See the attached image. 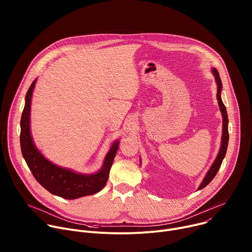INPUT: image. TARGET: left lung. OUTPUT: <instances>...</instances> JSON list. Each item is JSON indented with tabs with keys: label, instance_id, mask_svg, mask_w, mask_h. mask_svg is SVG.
Wrapping results in <instances>:
<instances>
[{
	"label": "left lung",
	"instance_id": "left-lung-1",
	"mask_svg": "<svg viewBox=\"0 0 252 252\" xmlns=\"http://www.w3.org/2000/svg\"><path fill=\"white\" fill-rule=\"evenodd\" d=\"M212 74L214 76V79H215V82H217V85H218V94H217V96H218V100H219V104H220V112H221V115H222V138H221V146H220V150L219 152V155L217 157V158H215L214 162L212 163V165L210 166L209 170L207 171L204 179L202 181L201 185L199 186L198 188V190L199 189H202L203 188H205L212 179L214 178V176L217 175L221 163H222V160L225 157V154H226V150H227V145H228V138H229V134H228V117H227V112H226V107L225 105L223 104L222 102V99H221V90H222V84H221V80H220V74L217 68H213L212 69Z\"/></svg>",
	"mask_w": 252,
	"mask_h": 252
}]
</instances>
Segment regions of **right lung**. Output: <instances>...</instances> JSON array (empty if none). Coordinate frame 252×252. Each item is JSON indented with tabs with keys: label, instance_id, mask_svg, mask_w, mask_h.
Masks as SVG:
<instances>
[{
	"label": "right lung",
	"instance_id": "right-lung-1",
	"mask_svg": "<svg viewBox=\"0 0 252 252\" xmlns=\"http://www.w3.org/2000/svg\"><path fill=\"white\" fill-rule=\"evenodd\" d=\"M34 80L26 94L25 107L21 118L20 142L23 157L37 182L52 194L65 199H76L92 195L103 189L119 150V141H115L105 156L101 168L93 174L78 173L71 169L58 166L48 160L35 148L30 130V112Z\"/></svg>",
	"mask_w": 252,
	"mask_h": 252
}]
</instances>
